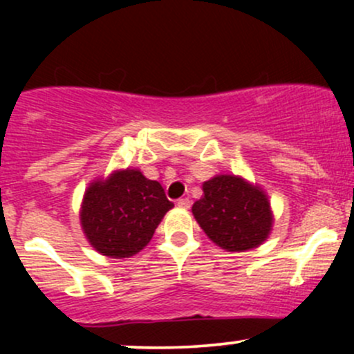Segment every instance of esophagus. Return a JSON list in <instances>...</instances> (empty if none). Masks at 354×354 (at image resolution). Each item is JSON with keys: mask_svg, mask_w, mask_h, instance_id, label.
<instances>
[{"mask_svg": "<svg viewBox=\"0 0 354 354\" xmlns=\"http://www.w3.org/2000/svg\"><path fill=\"white\" fill-rule=\"evenodd\" d=\"M178 206H180V208H189L191 206L189 198H181V200H178Z\"/></svg>", "mask_w": 354, "mask_h": 354, "instance_id": "1", "label": "esophagus"}]
</instances>
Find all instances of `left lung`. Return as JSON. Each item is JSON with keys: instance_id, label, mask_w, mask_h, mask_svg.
<instances>
[{"instance_id": "left-lung-1", "label": "left lung", "mask_w": 354, "mask_h": 354, "mask_svg": "<svg viewBox=\"0 0 354 354\" xmlns=\"http://www.w3.org/2000/svg\"><path fill=\"white\" fill-rule=\"evenodd\" d=\"M205 196L193 205V214L208 236L228 251L261 245L273 218L266 194L238 176L221 174L203 185Z\"/></svg>"}]
</instances>
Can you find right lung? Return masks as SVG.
Masks as SVG:
<instances>
[{"instance_id":"obj_1","label":"right lung","mask_w":354,"mask_h":354,"mask_svg":"<svg viewBox=\"0 0 354 354\" xmlns=\"http://www.w3.org/2000/svg\"><path fill=\"white\" fill-rule=\"evenodd\" d=\"M173 206L160 183L138 169H124L89 186L81 225L96 251L111 258H129L148 245Z\"/></svg>"}]
</instances>
